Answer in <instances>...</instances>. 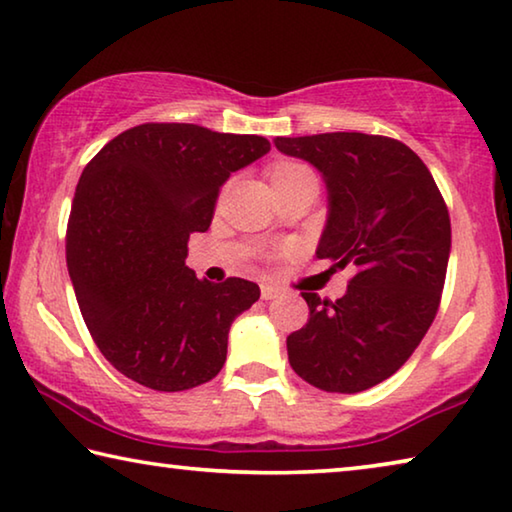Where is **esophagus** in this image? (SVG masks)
<instances>
[{
  "mask_svg": "<svg viewBox=\"0 0 512 512\" xmlns=\"http://www.w3.org/2000/svg\"><path fill=\"white\" fill-rule=\"evenodd\" d=\"M277 296H280V289H277L275 284H271V282H264L262 284V298L264 300H273Z\"/></svg>",
  "mask_w": 512,
  "mask_h": 512,
  "instance_id": "esophagus-1",
  "label": "esophagus"
}]
</instances>
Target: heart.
<instances>
[{
  "label": "heart",
  "instance_id": "1",
  "mask_svg": "<svg viewBox=\"0 0 512 512\" xmlns=\"http://www.w3.org/2000/svg\"><path fill=\"white\" fill-rule=\"evenodd\" d=\"M307 173H311V171L305 167V164L280 162V164H275V167L271 169V173H268V176H271V185L277 187V185H282V183H289V180L298 178V176H307Z\"/></svg>",
  "mask_w": 512,
  "mask_h": 512
}]
</instances>
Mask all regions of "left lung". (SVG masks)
<instances>
[{
    "mask_svg": "<svg viewBox=\"0 0 512 512\" xmlns=\"http://www.w3.org/2000/svg\"><path fill=\"white\" fill-rule=\"evenodd\" d=\"M273 142L323 173L329 214L316 257L354 268L336 302L302 293L309 320L287 336L289 363L320 391L361 393L404 366L438 314L452 248L447 205L427 164L393 137Z\"/></svg>",
    "mask_w": 512,
    "mask_h": 512,
    "instance_id": "8db88e82",
    "label": "left lung"
}]
</instances>
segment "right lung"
Returning <instances> with one entry per match:
<instances>
[{
    "label": "right lung",
    "instance_id": "1",
    "mask_svg": "<svg viewBox=\"0 0 512 512\" xmlns=\"http://www.w3.org/2000/svg\"><path fill=\"white\" fill-rule=\"evenodd\" d=\"M268 151L259 135L142 124L83 169L67 268L94 343L121 375L162 393L219 375L232 320L259 300V287L198 280L185 266L187 241L210 228L230 173Z\"/></svg>",
    "mask_w": 512,
    "mask_h": 512
}]
</instances>
